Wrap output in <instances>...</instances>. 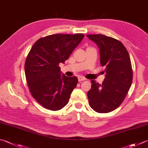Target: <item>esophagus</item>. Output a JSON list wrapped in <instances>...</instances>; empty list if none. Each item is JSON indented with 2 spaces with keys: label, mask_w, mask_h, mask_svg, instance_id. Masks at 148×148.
<instances>
[{
  "label": "esophagus",
  "mask_w": 148,
  "mask_h": 148,
  "mask_svg": "<svg viewBox=\"0 0 148 148\" xmlns=\"http://www.w3.org/2000/svg\"><path fill=\"white\" fill-rule=\"evenodd\" d=\"M85 78L84 77H79L78 78V80H79V82H82L84 80H85Z\"/></svg>",
  "instance_id": "esophagus-1"
}]
</instances>
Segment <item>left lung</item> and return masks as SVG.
Masks as SVG:
<instances>
[{
  "label": "left lung",
  "mask_w": 148,
  "mask_h": 148,
  "mask_svg": "<svg viewBox=\"0 0 148 148\" xmlns=\"http://www.w3.org/2000/svg\"><path fill=\"white\" fill-rule=\"evenodd\" d=\"M99 46L100 65L106 68L102 84L91 80L88 92L90 107L97 113L111 112L124 101L133 80V70L127 50L121 41L104 35H87Z\"/></svg>",
  "instance_id": "obj_1"
}]
</instances>
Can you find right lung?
Returning a JSON list of instances; mask_svg holds the SVG:
<instances>
[{
  "instance_id": "add662e5",
  "label": "right lung",
  "mask_w": 148,
  "mask_h": 148,
  "mask_svg": "<svg viewBox=\"0 0 148 148\" xmlns=\"http://www.w3.org/2000/svg\"><path fill=\"white\" fill-rule=\"evenodd\" d=\"M82 33L42 37L31 48L25 62L27 84L32 96L44 108L57 111L68 104L78 79L60 75L64 63L83 39Z\"/></svg>"
}]
</instances>
